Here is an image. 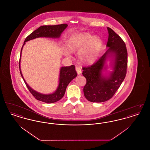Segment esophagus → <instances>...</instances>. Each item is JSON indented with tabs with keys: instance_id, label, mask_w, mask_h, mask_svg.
I'll return each mask as SVG.
<instances>
[{
	"instance_id": "obj_1",
	"label": "esophagus",
	"mask_w": 150,
	"mask_h": 150,
	"mask_svg": "<svg viewBox=\"0 0 150 150\" xmlns=\"http://www.w3.org/2000/svg\"><path fill=\"white\" fill-rule=\"evenodd\" d=\"M76 71L77 72V73H78V75H80V74H81V68H80V67H79V66H76Z\"/></svg>"
}]
</instances>
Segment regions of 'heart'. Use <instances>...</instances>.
Here are the masks:
<instances>
[{
	"mask_svg": "<svg viewBox=\"0 0 150 150\" xmlns=\"http://www.w3.org/2000/svg\"><path fill=\"white\" fill-rule=\"evenodd\" d=\"M102 42L98 36H93L88 33H79L70 37L68 42V48L72 52L80 50L79 58L86 64L94 61L100 54L102 48ZM66 56L69 52L64 51Z\"/></svg>",
	"mask_w": 150,
	"mask_h": 150,
	"instance_id": "obj_1",
	"label": "heart"
}]
</instances>
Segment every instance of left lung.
Here are the masks:
<instances>
[{"label":"left lung","mask_w":150,"mask_h":150,"mask_svg":"<svg viewBox=\"0 0 150 150\" xmlns=\"http://www.w3.org/2000/svg\"><path fill=\"white\" fill-rule=\"evenodd\" d=\"M107 29V50L94 64L83 68V75L86 79L83 89L84 96L92 102H103L111 98L127 74L128 53L125 44L113 30ZM108 67L111 71L107 70Z\"/></svg>","instance_id":"left-lung-1"}]
</instances>
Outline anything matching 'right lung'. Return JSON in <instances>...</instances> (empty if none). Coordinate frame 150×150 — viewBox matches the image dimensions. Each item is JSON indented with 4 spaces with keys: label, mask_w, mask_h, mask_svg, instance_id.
Wrapping results in <instances>:
<instances>
[{
    "label": "right lung",
    "mask_w": 150,
    "mask_h": 150,
    "mask_svg": "<svg viewBox=\"0 0 150 150\" xmlns=\"http://www.w3.org/2000/svg\"><path fill=\"white\" fill-rule=\"evenodd\" d=\"M67 24H61L57 25H48L42 26L38 29H36L30 34L25 40V42L22 47L21 50L20 59L19 62V67L20 74L25 83L29 89V91L31 93L36 99L38 100L42 101L47 103H52L61 100L64 96L66 89L69 84L71 82L72 80L77 76V73L75 70V67L74 65L70 66H63L60 68L58 85L56 90L53 93L50 94H43L39 93L33 89L28 84L26 81L23 76L21 70V58L22 50L25 43L29 42L31 40L34 39L38 38H59L61 34L63 33L65 29L67 27Z\"/></svg>",
    "instance_id": "right-lung-1"
}]
</instances>
